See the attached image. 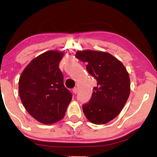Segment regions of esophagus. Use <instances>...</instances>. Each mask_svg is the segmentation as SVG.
Listing matches in <instances>:
<instances>
[{
    "instance_id": "1",
    "label": "esophagus",
    "mask_w": 157,
    "mask_h": 157,
    "mask_svg": "<svg viewBox=\"0 0 157 157\" xmlns=\"http://www.w3.org/2000/svg\"><path fill=\"white\" fill-rule=\"evenodd\" d=\"M73 92H74V94H76L77 93V87H75V88H74L73 89Z\"/></svg>"
}]
</instances>
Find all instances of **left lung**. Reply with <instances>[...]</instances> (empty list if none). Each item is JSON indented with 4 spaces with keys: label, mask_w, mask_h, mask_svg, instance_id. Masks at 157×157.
Instances as JSON below:
<instances>
[{
    "label": "left lung",
    "mask_w": 157,
    "mask_h": 157,
    "mask_svg": "<svg viewBox=\"0 0 157 157\" xmlns=\"http://www.w3.org/2000/svg\"><path fill=\"white\" fill-rule=\"evenodd\" d=\"M75 57L86 63L88 72L97 80L91 99L82 105L86 118L105 124L118 116L130 94V79L123 64L108 52L85 50Z\"/></svg>",
    "instance_id": "left-lung-1"
}]
</instances>
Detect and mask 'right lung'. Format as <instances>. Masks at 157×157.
I'll return each instance as SVG.
<instances>
[{"mask_svg": "<svg viewBox=\"0 0 157 157\" xmlns=\"http://www.w3.org/2000/svg\"><path fill=\"white\" fill-rule=\"evenodd\" d=\"M63 53L48 51L32 60L21 74L19 95L28 113L41 123L63 118L72 94L64 86L59 63Z\"/></svg>", "mask_w": 157, "mask_h": 157, "instance_id": "right-lung-1", "label": "right lung"}]
</instances>
